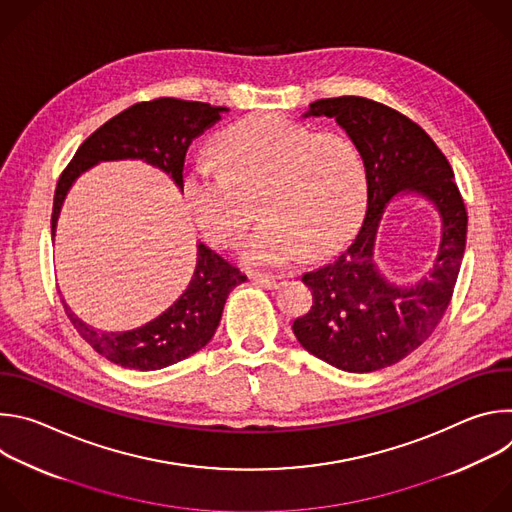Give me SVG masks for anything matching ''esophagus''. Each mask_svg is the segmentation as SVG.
I'll return each instance as SVG.
<instances>
[{
  "label": "esophagus",
  "mask_w": 512,
  "mask_h": 512,
  "mask_svg": "<svg viewBox=\"0 0 512 512\" xmlns=\"http://www.w3.org/2000/svg\"><path fill=\"white\" fill-rule=\"evenodd\" d=\"M251 281L257 285H263L267 289H277L285 283L281 275H267V273H251Z\"/></svg>",
  "instance_id": "1"
}]
</instances>
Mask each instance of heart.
<instances>
[{
	"instance_id": "obj_1",
	"label": "heart",
	"mask_w": 512,
	"mask_h": 512,
	"mask_svg": "<svg viewBox=\"0 0 512 512\" xmlns=\"http://www.w3.org/2000/svg\"><path fill=\"white\" fill-rule=\"evenodd\" d=\"M184 196L198 231L233 245L259 198L261 223L245 237L249 265H285L350 233L367 200V170L352 139L316 133L281 115H257L221 137V162L194 160Z\"/></svg>"
}]
</instances>
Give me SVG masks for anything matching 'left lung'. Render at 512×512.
Wrapping results in <instances>:
<instances>
[{
    "mask_svg": "<svg viewBox=\"0 0 512 512\" xmlns=\"http://www.w3.org/2000/svg\"><path fill=\"white\" fill-rule=\"evenodd\" d=\"M302 117L334 119L358 148L367 170V206L346 247L302 275L314 304L294 320L298 342L348 373H373L405 358L440 324L460 273L468 214L452 166L409 117L364 97L320 99ZM417 197L441 218L432 267L415 282L387 278L374 261L386 208Z\"/></svg>",
    "mask_w": 512,
    "mask_h": 512,
    "instance_id": "8db88e82",
    "label": "left lung"
}]
</instances>
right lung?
Wrapping results in <instances>:
<instances>
[{
  "instance_id": "add662e5",
  "label": "right lung",
  "mask_w": 512,
  "mask_h": 512,
  "mask_svg": "<svg viewBox=\"0 0 512 512\" xmlns=\"http://www.w3.org/2000/svg\"><path fill=\"white\" fill-rule=\"evenodd\" d=\"M227 111V107L168 97L131 105L109 119L81 143L56 184L52 241L68 190L81 174L101 162L141 160L168 174L184 192V160L192 139ZM245 281L247 275L227 259L204 243H196V267L188 287L166 312L148 324L123 332L97 330L83 322L64 300L62 304L72 326L101 356L123 369L158 371L188 358L212 340L229 294Z\"/></svg>"
}]
</instances>
